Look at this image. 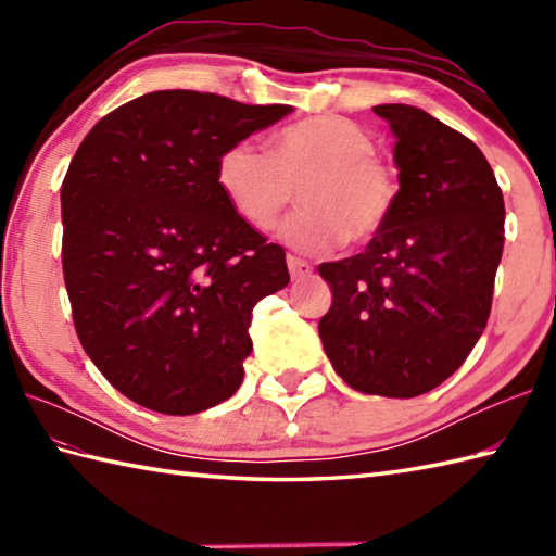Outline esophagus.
<instances>
[{
	"label": "esophagus",
	"mask_w": 556,
	"mask_h": 556,
	"mask_svg": "<svg viewBox=\"0 0 556 556\" xmlns=\"http://www.w3.org/2000/svg\"><path fill=\"white\" fill-rule=\"evenodd\" d=\"M287 265H289V271H291V279H303V277H308L311 271H313V265L308 263V260L296 257V255H289L287 257Z\"/></svg>",
	"instance_id": "1"
}]
</instances>
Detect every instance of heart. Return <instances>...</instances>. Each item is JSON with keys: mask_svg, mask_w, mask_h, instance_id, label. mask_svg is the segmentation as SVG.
Here are the masks:
<instances>
[{"mask_svg": "<svg viewBox=\"0 0 556 556\" xmlns=\"http://www.w3.org/2000/svg\"><path fill=\"white\" fill-rule=\"evenodd\" d=\"M217 184L236 215L257 231L277 224L296 195L303 207L285 224V239L301 251L327 253L363 245L392 219L401 181L375 138L356 122L317 114L271 136L269 152L239 140L217 160Z\"/></svg>", "mask_w": 556, "mask_h": 556, "instance_id": "b5f03b06", "label": "heart"}]
</instances>
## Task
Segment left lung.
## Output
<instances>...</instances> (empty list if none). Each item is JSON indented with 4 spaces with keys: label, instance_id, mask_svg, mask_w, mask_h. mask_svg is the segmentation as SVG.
<instances>
[{
    "label": "left lung",
    "instance_id": "left-lung-1",
    "mask_svg": "<svg viewBox=\"0 0 556 556\" xmlns=\"http://www.w3.org/2000/svg\"><path fill=\"white\" fill-rule=\"evenodd\" d=\"M375 114L396 136L401 195L365 251L317 267L332 287L327 358L363 394L410 399L454 375L492 308L504 195L480 148L408 104Z\"/></svg>",
    "mask_w": 556,
    "mask_h": 556
}]
</instances>
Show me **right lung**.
<instances>
[{
    "label": "right lung",
    "mask_w": 556,
    "mask_h": 556,
    "mask_svg": "<svg viewBox=\"0 0 556 556\" xmlns=\"http://www.w3.org/2000/svg\"><path fill=\"white\" fill-rule=\"evenodd\" d=\"M157 90L83 138L62 184V267L90 361L136 404L191 416L227 401L251 356L253 305L289 285L285 248L217 184L231 143L289 114Z\"/></svg>",
    "instance_id": "add662e5"
}]
</instances>
